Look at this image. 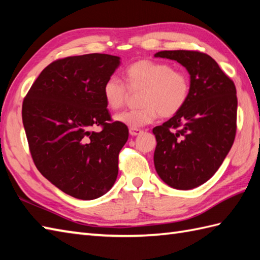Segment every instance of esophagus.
Instances as JSON below:
<instances>
[{"label":"esophagus","mask_w":260,"mask_h":260,"mask_svg":"<svg viewBox=\"0 0 260 260\" xmlns=\"http://www.w3.org/2000/svg\"><path fill=\"white\" fill-rule=\"evenodd\" d=\"M143 133V131L140 128H129V134L132 136H136V135H140Z\"/></svg>","instance_id":"1"}]
</instances>
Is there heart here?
Instances as JSON below:
<instances>
[{"instance_id": "1", "label": "heart", "mask_w": 260, "mask_h": 260, "mask_svg": "<svg viewBox=\"0 0 260 260\" xmlns=\"http://www.w3.org/2000/svg\"><path fill=\"white\" fill-rule=\"evenodd\" d=\"M127 86L142 89V107L125 110L115 116L118 123L139 128L153 123L158 115L171 117L184 107L190 96V79L183 71L174 70L167 62L143 59L129 64L125 70ZM119 78L109 77L103 86V96L107 107L117 110L125 103L128 88Z\"/></svg>"}]
</instances>
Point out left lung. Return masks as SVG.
<instances>
[{
	"mask_svg": "<svg viewBox=\"0 0 260 260\" xmlns=\"http://www.w3.org/2000/svg\"><path fill=\"white\" fill-rule=\"evenodd\" d=\"M190 74L191 90L184 107L153 128L156 137L155 170L178 190L203 184L217 172L234 144L237 91L234 81L208 54L191 50L159 51Z\"/></svg>",
	"mask_w": 260,
	"mask_h": 260,
	"instance_id": "8db88e82",
	"label": "left lung"
}]
</instances>
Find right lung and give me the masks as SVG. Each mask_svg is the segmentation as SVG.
<instances>
[{
	"label": "right lung",
	"mask_w": 260,
	"mask_h": 260,
	"mask_svg": "<svg viewBox=\"0 0 260 260\" xmlns=\"http://www.w3.org/2000/svg\"><path fill=\"white\" fill-rule=\"evenodd\" d=\"M105 53L67 57L41 71L22 104L33 162L58 189L93 200L112 189L127 126L113 121L103 86L120 63ZM101 127L99 132L93 131Z\"/></svg>",
	"instance_id": "add662e5"
}]
</instances>
